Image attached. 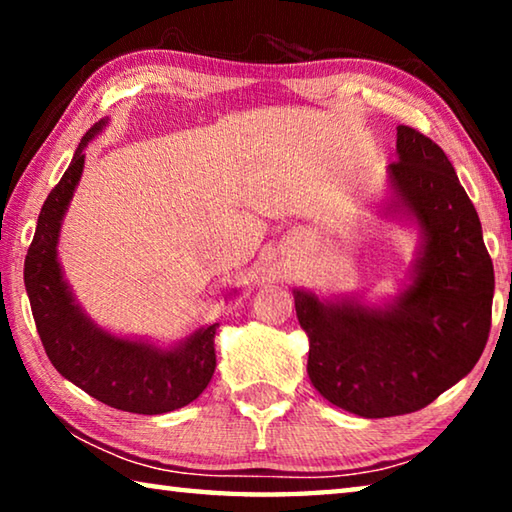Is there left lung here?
I'll return each instance as SVG.
<instances>
[{
  "label": "left lung",
  "instance_id": "8db88e82",
  "mask_svg": "<svg viewBox=\"0 0 512 512\" xmlns=\"http://www.w3.org/2000/svg\"><path fill=\"white\" fill-rule=\"evenodd\" d=\"M393 203L420 225L411 284L388 307L293 291L316 391L361 418L420 411L470 372L488 343L495 271L481 221L445 151L397 126Z\"/></svg>",
  "mask_w": 512,
  "mask_h": 512
}]
</instances>
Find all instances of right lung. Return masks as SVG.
<instances>
[{"instance_id":"right-lung-1","label":"right lung","mask_w":512,"mask_h":512,"mask_svg":"<svg viewBox=\"0 0 512 512\" xmlns=\"http://www.w3.org/2000/svg\"><path fill=\"white\" fill-rule=\"evenodd\" d=\"M106 124L101 119L83 135L63 178L42 205L24 259V287L40 341L60 375L112 409L158 415L183 409L210 384L219 323L198 327L173 348H158L108 334L74 302L58 264L60 223L81 180L85 146Z\"/></svg>"}]
</instances>
